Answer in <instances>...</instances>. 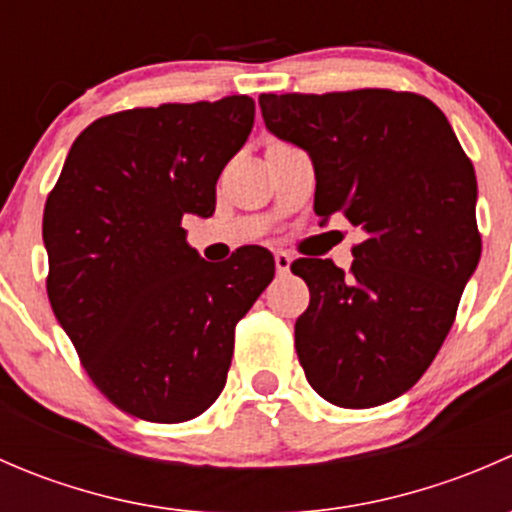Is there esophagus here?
Segmentation results:
<instances>
[{
  "mask_svg": "<svg viewBox=\"0 0 512 512\" xmlns=\"http://www.w3.org/2000/svg\"><path fill=\"white\" fill-rule=\"evenodd\" d=\"M275 267L280 275H285V272H289V267H292V255H287V252H275Z\"/></svg>",
  "mask_w": 512,
  "mask_h": 512,
  "instance_id": "esophagus-1",
  "label": "esophagus"
}]
</instances>
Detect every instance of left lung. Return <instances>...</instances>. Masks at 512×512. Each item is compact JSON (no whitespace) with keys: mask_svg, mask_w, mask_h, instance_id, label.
<instances>
[{"mask_svg":"<svg viewBox=\"0 0 512 512\" xmlns=\"http://www.w3.org/2000/svg\"><path fill=\"white\" fill-rule=\"evenodd\" d=\"M272 136L307 151L314 213L364 240L349 275L302 257L309 307L294 324L304 376L342 409L399 399L431 366L480 260L478 183L451 123L406 91L262 94Z\"/></svg>","mask_w":512,"mask_h":512,"instance_id":"1","label":"left lung"}]
</instances>
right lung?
<instances>
[{
    "label": "right lung",
    "instance_id": "add662e5",
    "mask_svg": "<svg viewBox=\"0 0 512 512\" xmlns=\"http://www.w3.org/2000/svg\"><path fill=\"white\" fill-rule=\"evenodd\" d=\"M252 123L250 96L98 118L46 200L51 309L96 389L126 414L180 423L210 409L235 324L275 277L265 247L215 267L180 225L215 213V183Z\"/></svg>",
    "mask_w": 512,
    "mask_h": 512
}]
</instances>
